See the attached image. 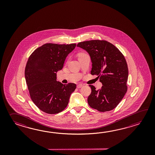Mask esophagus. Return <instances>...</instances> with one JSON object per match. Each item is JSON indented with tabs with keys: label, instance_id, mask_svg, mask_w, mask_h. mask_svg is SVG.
<instances>
[{
	"label": "esophagus",
	"instance_id": "esophagus-1",
	"mask_svg": "<svg viewBox=\"0 0 155 155\" xmlns=\"http://www.w3.org/2000/svg\"><path fill=\"white\" fill-rule=\"evenodd\" d=\"M82 86H83V85H82V84H79V85H77V87H78V89H80V88L82 87Z\"/></svg>",
	"mask_w": 155,
	"mask_h": 155
}]
</instances>
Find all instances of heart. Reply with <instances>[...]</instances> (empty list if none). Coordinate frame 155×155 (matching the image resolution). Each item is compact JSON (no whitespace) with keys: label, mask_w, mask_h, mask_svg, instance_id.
<instances>
[{"label":"heart","mask_w":155,"mask_h":155,"mask_svg":"<svg viewBox=\"0 0 155 155\" xmlns=\"http://www.w3.org/2000/svg\"><path fill=\"white\" fill-rule=\"evenodd\" d=\"M83 54H81L80 55H83Z\"/></svg>","instance_id":"obj_1"}]
</instances>
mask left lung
<instances>
[{
    "label": "left lung",
    "mask_w": 155,
    "mask_h": 155,
    "mask_svg": "<svg viewBox=\"0 0 155 155\" xmlns=\"http://www.w3.org/2000/svg\"><path fill=\"white\" fill-rule=\"evenodd\" d=\"M77 46L89 54L92 63L91 74L98 76L102 84L99 90L90 85L91 93L87 99L89 106L100 112L115 109L127 90L129 70L125 57L115 46L105 40L86 41Z\"/></svg>",
    "instance_id": "8db88e82"
}]
</instances>
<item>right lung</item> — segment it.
Returning <instances> with one entry per match:
<instances>
[{
	"label": "right lung",
	"instance_id": "add662e5",
	"mask_svg": "<svg viewBox=\"0 0 155 155\" xmlns=\"http://www.w3.org/2000/svg\"><path fill=\"white\" fill-rule=\"evenodd\" d=\"M76 46L47 43L29 58L25 69L26 84L33 102L43 112L58 114L68 105L76 84L57 81L56 73L63 69L66 57Z\"/></svg>",
	"mask_w": 155,
	"mask_h": 155
}]
</instances>
